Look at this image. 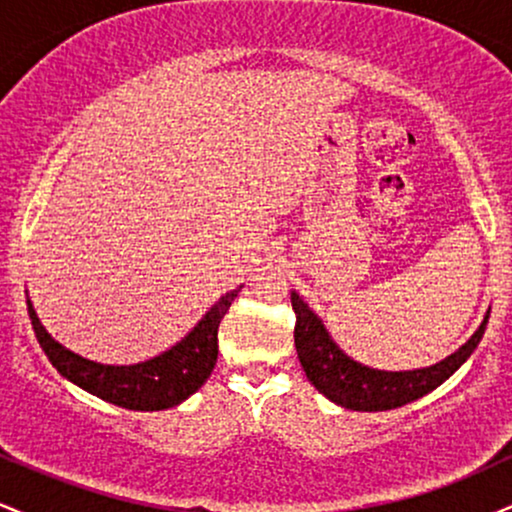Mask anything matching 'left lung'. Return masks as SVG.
<instances>
[{
  "mask_svg": "<svg viewBox=\"0 0 512 512\" xmlns=\"http://www.w3.org/2000/svg\"><path fill=\"white\" fill-rule=\"evenodd\" d=\"M291 305L293 313H296L293 342H296L305 375L315 385V390H320L327 399L354 411L397 409L436 390L472 356V351L484 337L486 322H489V315H486L479 330L469 337V342L436 366L392 373V370L368 368L346 356L332 342L330 332L325 330L320 317L308 308V303H303V298L296 291L291 293Z\"/></svg>",
  "mask_w": 512,
  "mask_h": 512,
  "instance_id": "left-lung-1",
  "label": "left lung"
}]
</instances>
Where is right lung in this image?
Returning <instances> with one entry per match:
<instances>
[{
    "instance_id": "add662e5",
    "label": "right lung",
    "mask_w": 512,
    "mask_h": 512,
    "mask_svg": "<svg viewBox=\"0 0 512 512\" xmlns=\"http://www.w3.org/2000/svg\"><path fill=\"white\" fill-rule=\"evenodd\" d=\"M236 296L238 289L221 296L182 342L163 351L161 356L134 363V366H103V363L88 361V358L64 349L40 325L31 301H28V317H31L33 332L38 337V344L43 346L45 356L69 383L79 385L81 390L91 392L115 407L161 411L185 402L192 392L207 383L216 366V356H219V325Z\"/></svg>"
}]
</instances>
